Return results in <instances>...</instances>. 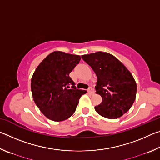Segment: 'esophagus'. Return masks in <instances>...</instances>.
Segmentation results:
<instances>
[{
    "label": "esophagus",
    "instance_id": "esophagus-1",
    "mask_svg": "<svg viewBox=\"0 0 160 160\" xmlns=\"http://www.w3.org/2000/svg\"><path fill=\"white\" fill-rule=\"evenodd\" d=\"M88 92L89 94H94V89H93V88H90V89H89V90H88Z\"/></svg>",
    "mask_w": 160,
    "mask_h": 160
}]
</instances>
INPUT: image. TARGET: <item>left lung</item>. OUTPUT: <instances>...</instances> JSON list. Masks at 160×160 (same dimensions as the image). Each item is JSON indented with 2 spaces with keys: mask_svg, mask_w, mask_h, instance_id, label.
Wrapping results in <instances>:
<instances>
[{
  "mask_svg": "<svg viewBox=\"0 0 160 160\" xmlns=\"http://www.w3.org/2000/svg\"><path fill=\"white\" fill-rule=\"evenodd\" d=\"M97 77L96 93L101 104L94 107L103 117L116 119L131 109L135 99L137 85L127 68L112 54L97 51L82 56Z\"/></svg>",
  "mask_w": 160,
  "mask_h": 160,
  "instance_id": "8db88e82",
  "label": "left lung"
}]
</instances>
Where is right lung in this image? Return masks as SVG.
<instances>
[{
    "label": "right lung",
    "instance_id": "right-lung-1",
    "mask_svg": "<svg viewBox=\"0 0 160 160\" xmlns=\"http://www.w3.org/2000/svg\"><path fill=\"white\" fill-rule=\"evenodd\" d=\"M79 55L55 51L46 57L35 70L31 80V90L37 106L46 117L53 121H63L75 112L79 99L86 90H77L69 77L79 63ZM69 84L73 88L69 89Z\"/></svg>",
    "mask_w": 160,
    "mask_h": 160
}]
</instances>
